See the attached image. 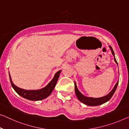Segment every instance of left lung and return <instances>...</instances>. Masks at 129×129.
Instances as JSON below:
<instances>
[{"label":"left lung","instance_id":"left-lung-1","mask_svg":"<svg viewBox=\"0 0 129 129\" xmlns=\"http://www.w3.org/2000/svg\"><path fill=\"white\" fill-rule=\"evenodd\" d=\"M109 49H111V52H112V55L114 57V60L115 62L116 63V64H118V62L116 60V58L115 57V54L113 50L112 47L111 46H109ZM119 80L117 82V83L115 84V86L113 88V89L107 95L104 96V97H100V98H93V97H86V96L84 95L83 94L80 93L79 90H78V87H77L76 83L75 82V93L76 95V97L78 98V99L80 102H82V103L84 104L89 105V106H97V105H100L103 104L104 103H105L108 101H109V100L111 99V97H112V95H114L115 91H116V89L117 88V86L118 85Z\"/></svg>","mask_w":129,"mask_h":129}]
</instances>
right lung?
Listing matches in <instances>:
<instances>
[{
	"label": "right lung",
	"instance_id": "1",
	"mask_svg": "<svg viewBox=\"0 0 129 129\" xmlns=\"http://www.w3.org/2000/svg\"><path fill=\"white\" fill-rule=\"evenodd\" d=\"M61 72V71L60 70L55 73L53 79L47 84V85L45 87L39 90H25L21 89L13 83L10 73L9 77L11 86L18 94L29 100L39 101L46 99L51 94L56 85Z\"/></svg>",
	"mask_w": 129,
	"mask_h": 129
}]
</instances>
